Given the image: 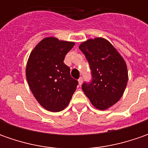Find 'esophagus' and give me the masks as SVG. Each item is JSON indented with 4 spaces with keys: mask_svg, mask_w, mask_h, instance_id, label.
Wrapping results in <instances>:
<instances>
[{
    "mask_svg": "<svg viewBox=\"0 0 148 148\" xmlns=\"http://www.w3.org/2000/svg\"><path fill=\"white\" fill-rule=\"evenodd\" d=\"M82 82H83L82 77H80V78H79V80H78V84H79V86H82Z\"/></svg>",
    "mask_w": 148,
    "mask_h": 148,
    "instance_id": "esophagus-1",
    "label": "esophagus"
}]
</instances>
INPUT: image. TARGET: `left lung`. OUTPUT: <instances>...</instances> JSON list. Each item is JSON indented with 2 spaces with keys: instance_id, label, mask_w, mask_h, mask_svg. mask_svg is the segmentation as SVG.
<instances>
[{
  "instance_id": "8db88e82",
  "label": "left lung",
  "mask_w": 148,
  "mask_h": 148,
  "mask_svg": "<svg viewBox=\"0 0 148 148\" xmlns=\"http://www.w3.org/2000/svg\"><path fill=\"white\" fill-rule=\"evenodd\" d=\"M88 61L91 82H84L82 90L95 107L105 110L122 97L128 82L125 61L115 48L103 38L88 39L79 46Z\"/></svg>"
}]
</instances>
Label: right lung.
Wrapping results in <instances>:
<instances>
[{"mask_svg": "<svg viewBox=\"0 0 148 148\" xmlns=\"http://www.w3.org/2000/svg\"><path fill=\"white\" fill-rule=\"evenodd\" d=\"M75 43L54 37L43 38L33 49L26 66V79L37 101L47 110L58 112L68 105L78 82L63 62Z\"/></svg>", "mask_w": 148, "mask_h": 148, "instance_id": "right-lung-1", "label": "right lung"}]
</instances>
